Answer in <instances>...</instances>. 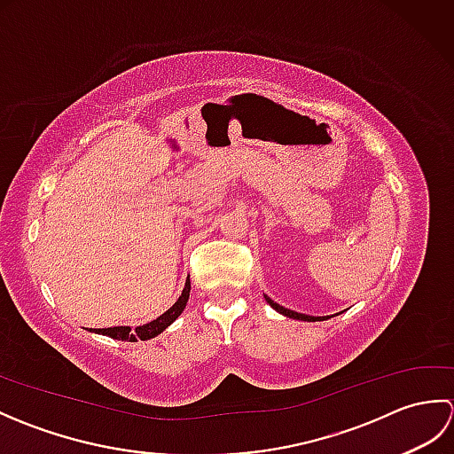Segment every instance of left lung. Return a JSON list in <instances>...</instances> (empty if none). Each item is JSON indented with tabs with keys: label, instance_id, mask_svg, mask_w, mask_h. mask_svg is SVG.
Instances as JSON below:
<instances>
[{
	"label": "left lung",
	"instance_id": "left-lung-1",
	"mask_svg": "<svg viewBox=\"0 0 454 454\" xmlns=\"http://www.w3.org/2000/svg\"><path fill=\"white\" fill-rule=\"evenodd\" d=\"M263 296H265L267 304L271 306L273 310H277L278 314H283V316H286V317H293V320H302V322H322V320H327V317H330V316H320V317H316V316H306V314H301V312L288 310V308H285V306H281V304H277L275 301H271V298H269L267 294H263Z\"/></svg>",
	"mask_w": 454,
	"mask_h": 454
}]
</instances>
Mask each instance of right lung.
Instances as JSON below:
<instances>
[{
  "mask_svg": "<svg viewBox=\"0 0 454 454\" xmlns=\"http://www.w3.org/2000/svg\"><path fill=\"white\" fill-rule=\"evenodd\" d=\"M189 293H191V283L187 278L185 288H183V293L177 298V302L173 304L169 310H166L161 316H158L156 320H152V322L144 324V325H137L134 330L130 325H114V327H103V330H91V332L101 333V335H109V337H113V340H119V341H138V340L148 341V340H152V337L160 335L168 325H171L173 322L177 320L181 312L185 310L187 301H189Z\"/></svg>",
  "mask_w": 454,
  "mask_h": 454,
  "instance_id": "obj_1",
  "label": "right lung"
}]
</instances>
